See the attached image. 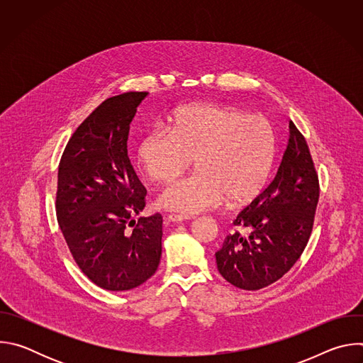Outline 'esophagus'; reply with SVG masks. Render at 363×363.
Masks as SVG:
<instances>
[{
  "instance_id": "obj_1",
  "label": "esophagus",
  "mask_w": 363,
  "mask_h": 363,
  "mask_svg": "<svg viewBox=\"0 0 363 363\" xmlns=\"http://www.w3.org/2000/svg\"><path fill=\"white\" fill-rule=\"evenodd\" d=\"M167 218L172 223H184V221L191 220L192 217L191 216H181V214H169Z\"/></svg>"
}]
</instances>
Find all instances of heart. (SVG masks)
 <instances>
[{
  "instance_id": "obj_1",
  "label": "heart",
  "mask_w": 363,
  "mask_h": 363,
  "mask_svg": "<svg viewBox=\"0 0 363 363\" xmlns=\"http://www.w3.org/2000/svg\"><path fill=\"white\" fill-rule=\"evenodd\" d=\"M277 155L276 132L263 115L214 103L179 109L171 130L142 136L136 160L155 182H171L194 160L196 171L168 185L158 201L164 208L194 214L230 205H247L260 195Z\"/></svg>"
}]
</instances>
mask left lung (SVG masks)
Wrapping results in <instances>:
<instances>
[{"label":"left lung","mask_w":363,"mask_h":363,"mask_svg":"<svg viewBox=\"0 0 363 363\" xmlns=\"http://www.w3.org/2000/svg\"><path fill=\"white\" fill-rule=\"evenodd\" d=\"M319 178L304 136L289 123V142L272 184L233 221L216 252L220 274L242 290H260L298 260L313 230Z\"/></svg>","instance_id":"left-lung-1"}]
</instances>
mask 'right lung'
I'll use <instances>...</instances> for the list:
<instances>
[{
  "instance_id": "right-lung-1",
  "label": "right lung",
  "mask_w": 363,
  "mask_h": 363,
  "mask_svg": "<svg viewBox=\"0 0 363 363\" xmlns=\"http://www.w3.org/2000/svg\"><path fill=\"white\" fill-rule=\"evenodd\" d=\"M146 96L106 99L72 135L59 165L56 214L65 240L80 270L111 291L145 283L162 254V216L130 220L143 210L146 189L128 157L129 125Z\"/></svg>"
}]
</instances>
